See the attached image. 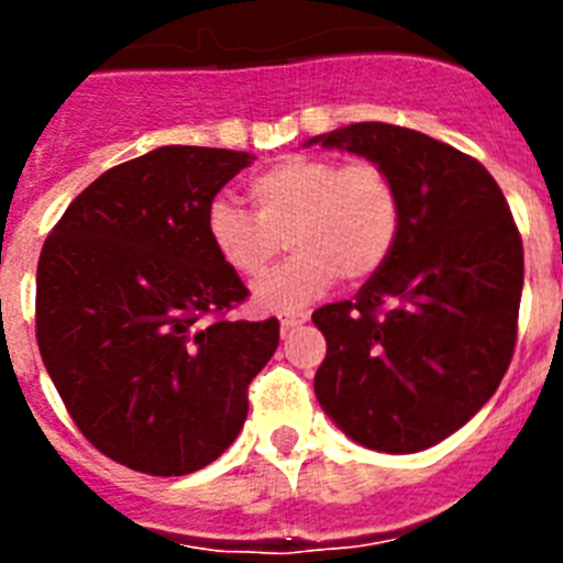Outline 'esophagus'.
I'll list each match as a JSON object with an SVG mask.
<instances>
[{
    "label": "esophagus",
    "mask_w": 563,
    "mask_h": 563,
    "mask_svg": "<svg viewBox=\"0 0 563 563\" xmlns=\"http://www.w3.org/2000/svg\"><path fill=\"white\" fill-rule=\"evenodd\" d=\"M307 318H310V312H285V316L278 318V324H282V332H290V330H296V327H301L307 321Z\"/></svg>",
    "instance_id": "esophagus-1"
}]
</instances>
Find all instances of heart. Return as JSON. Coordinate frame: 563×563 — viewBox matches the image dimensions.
Returning <instances> with one entry per match:
<instances>
[{
    "label": "heart",
    "instance_id": "b5f03b06",
    "mask_svg": "<svg viewBox=\"0 0 563 563\" xmlns=\"http://www.w3.org/2000/svg\"><path fill=\"white\" fill-rule=\"evenodd\" d=\"M256 217L228 200L206 213L211 251L233 276L258 278L271 267L278 236L292 256L253 290L258 310H296L332 287L341 273L350 282L369 278L395 247L400 197L377 163L338 166L327 157L296 154L247 183Z\"/></svg>",
    "mask_w": 563,
    "mask_h": 563
}]
</instances>
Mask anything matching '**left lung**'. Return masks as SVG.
<instances>
[{
  "mask_svg": "<svg viewBox=\"0 0 563 563\" xmlns=\"http://www.w3.org/2000/svg\"><path fill=\"white\" fill-rule=\"evenodd\" d=\"M366 157L389 174L400 228L355 301L324 305L321 409L357 445L426 451L499 389L516 346L525 251L505 194L474 157L415 129L352 123L305 146Z\"/></svg>",
  "mask_w": 563,
  "mask_h": 563,
  "instance_id": "obj_1",
  "label": "left lung"
}]
</instances>
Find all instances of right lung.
Returning a JSON list of instances; mask_svg holds the SVG:
<instances>
[{
    "instance_id": "right-lung-1",
    "label": "right lung",
    "mask_w": 563,
    "mask_h": 563,
    "mask_svg": "<svg viewBox=\"0 0 563 563\" xmlns=\"http://www.w3.org/2000/svg\"><path fill=\"white\" fill-rule=\"evenodd\" d=\"M253 154L161 146L109 168L42 247L36 338L81 434L148 476L211 465L247 417L278 321H225L247 287L211 251L206 213Z\"/></svg>"
}]
</instances>
